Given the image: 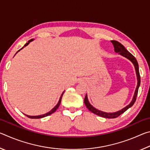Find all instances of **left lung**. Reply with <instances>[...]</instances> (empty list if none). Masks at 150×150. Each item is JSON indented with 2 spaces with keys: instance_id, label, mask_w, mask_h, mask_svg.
Instances as JSON below:
<instances>
[{
  "instance_id": "1",
  "label": "left lung",
  "mask_w": 150,
  "mask_h": 150,
  "mask_svg": "<svg viewBox=\"0 0 150 150\" xmlns=\"http://www.w3.org/2000/svg\"><path fill=\"white\" fill-rule=\"evenodd\" d=\"M111 42L112 43L114 47H115V52L116 53H118L119 55H120L126 58V59H128V60H130V62L132 63V64L134 66V68H135L136 77H137V81H138V83H137V86L135 90V93H134L133 98L132 100L131 103L129 104L128 105H127L126 106H125V107L123 108L122 109H121V110H118L117 112H106L101 111L95 108L94 106H93L90 104L89 101L88 100L87 95L86 94V96L84 99V103L85 104V106H87V108L91 112H92L93 113L95 114V115L101 116V117L106 118H115L116 117H118V116L122 115V114H123L124 112L128 110L129 108H130L131 106H132L136 100V96H137V95H138V88H139V85H140V76H139V66H138V62H137L136 58L134 57L133 55H132L125 47H124V45L120 44V42L115 41V40H112Z\"/></svg>"
}]
</instances>
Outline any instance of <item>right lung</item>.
Returning <instances> with one entry per match:
<instances>
[{"instance_id":"obj_1","label":"right lung","mask_w":150,"mask_h":150,"mask_svg":"<svg viewBox=\"0 0 150 150\" xmlns=\"http://www.w3.org/2000/svg\"><path fill=\"white\" fill-rule=\"evenodd\" d=\"M33 40H34V39H32V40H29L28 42V43H26V44L24 45V46L23 47H22L21 49H20V50H21L22 49H23V48L24 47H26V46H27L29 44H30V42H31L32 41H33ZM20 50H18V52H16V54L18 52H19ZM64 92L65 91H63V92L62 93V95H61V96H60V98H59V101H58V103H57V104L56 105V106H55L54 108H53L52 110H51L50 112H47V113H45V114H44V115H38V116H29V115H26V116H28V118H44V117H45V116H49V115H52V113H54V112H55V111H56V110L58 108V107H59V105H60V103H61V101H62V96H63V93H64Z\"/></svg>"}]
</instances>
